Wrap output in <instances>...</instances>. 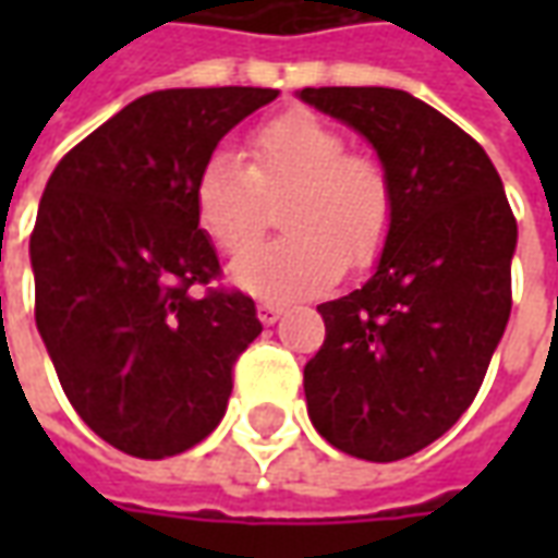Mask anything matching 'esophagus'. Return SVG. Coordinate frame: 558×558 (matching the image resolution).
Instances as JSON below:
<instances>
[{
	"mask_svg": "<svg viewBox=\"0 0 558 558\" xmlns=\"http://www.w3.org/2000/svg\"><path fill=\"white\" fill-rule=\"evenodd\" d=\"M283 314H287V307H283V304H275V302L256 304V316H259V323H263V326H275Z\"/></svg>",
	"mask_w": 558,
	"mask_h": 558,
	"instance_id": "34e87169",
	"label": "esophagus"
}]
</instances>
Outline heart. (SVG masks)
I'll return each mask as SVG.
<instances>
[{
  "label": "heart",
  "instance_id": "1",
  "mask_svg": "<svg viewBox=\"0 0 558 558\" xmlns=\"http://www.w3.org/2000/svg\"><path fill=\"white\" fill-rule=\"evenodd\" d=\"M278 242L251 247L230 280L263 302H299L335 287L352 263H371L391 230L386 170L347 151L340 131L314 113H283L251 134V167L211 151L194 179L199 230L223 254H242L263 230L266 196H283Z\"/></svg>",
  "mask_w": 558,
  "mask_h": 558
}]
</instances>
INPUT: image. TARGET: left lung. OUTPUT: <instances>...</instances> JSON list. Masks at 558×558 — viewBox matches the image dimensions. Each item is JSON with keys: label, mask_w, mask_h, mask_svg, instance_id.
Here are the masks:
<instances>
[{"label": "left lung", "mask_w": 558, "mask_h": 558, "mask_svg": "<svg viewBox=\"0 0 558 558\" xmlns=\"http://www.w3.org/2000/svg\"><path fill=\"white\" fill-rule=\"evenodd\" d=\"M299 98L374 146L395 215L362 290L319 304L307 415L340 451L391 463L469 410L511 316L517 220L487 151L415 95L323 86Z\"/></svg>", "instance_id": "left-lung-1"}]
</instances>
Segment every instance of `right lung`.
I'll return each instance as SVG.
<instances>
[{
	"mask_svg": "<svg viewBox=\"0 0 558 558\" xmlns=\"http://www.w3.org/2000/svg\"><path fill=\"white\" fill-rule=\"evenodd\" d=\"M278 89H160L131 101L59 160L29 256L35 323L71 407L119 451L182 454L227 412L232 364L263 331L254 299L208 290L203 160Z\"/></svg>",
	"mask_w": 558,
	"mask_h": 558,
	"instance_id": "obj_1",
	"label": "right lung"
}]
</instances>
